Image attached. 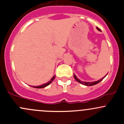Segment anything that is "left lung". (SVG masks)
<instances>
[{
  "instance_id": "obj_1",
  "label": "left lung",
  "mask_w": 124,
  "mask_h": 124,
  "mask_svg": "<svg viewBox=\"0 0 124 124\" xmlns=\"http://www.w3.org/2000/svg\"><path fill=\"white\" fill-rule=\"evenodd\" d=\"M96 28H97V30H99V31H100V30L99 29V28H98V27H96ZM106 75H105V77H103L102 78H101V79H100V80L96 81H94V82H91V83H90V82L81 81L80 79H79L77 77V76H76V75H75V74H74V78H75V80L77 81H78V83H81V84H83V85H87V86H92V85H96V84H98V83H100V82L101 81H102V80H103V79L104 78H105V77H106Z\"/></svg>"
}]
</instances>
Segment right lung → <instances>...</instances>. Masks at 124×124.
<instances>
[{"label":"right lung","mask_w":124,"mask_h":124,"mask_svg":"<svg viewBox=\"0 0 124 124\" xmlns=\"http://www.w3.org/2000/svg\"><path fill=\"white\" fill-rule=\"evenodd\" d=\"M55 78V75H54V76L51 79H50L49 81H48L47 83H45V84H42V85H39V86H32V87H34V88H45V87H47V86H48L49 85V84H50L51 83L53 82V81L54 80V79Z\"/></svg>","instance_id":"1"}]
</instances>
